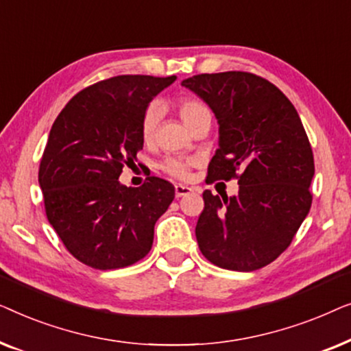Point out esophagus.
<instances>
[{
    "label": "esophagus",
    "instance_id": "34e87169",
    "mask_svg": "<svg viewBox=\"0 0 351 351\" xmlns=\"http://www.w3.org/2000/svg\"><path fill=\"white\" fill-rule=\"evenodd\" d=\"M190 193H193V189H191V186H186L182 184L176 185V198H182V196H186Z\"/></svg>",
    "mask_w": 351,
    "mask_h": 351
}]
</instances>
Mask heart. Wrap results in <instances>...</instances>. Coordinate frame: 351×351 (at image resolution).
I'll return each mask as SVG.
<instances>
[{"mask_svg":"<svg viewBox=\"0 0 351 351\" xmlns=\"http://www.w3.org/2000/svg\"><path fill=\"white\" fill-rule=\"evenodd\" d=\"M160 114H161V108L156 102L150 104L145 110L142 117V124H141V132H142V138L143 141H152V137L155 136L158 121H160ZM179 114L180 118L184 119V123L189 126L190 129L198 124L203 119H210V110L208 108V105L199 102L196 99H182L179 102ZM190 161H182V160H176V158H171L165 162V171L169 172L171 176L179 177V179H186L190 172Z\"/></svg>","mask_w":351,"mask_h":351,"instance_id":"1","label":"heart"}]
</instances>
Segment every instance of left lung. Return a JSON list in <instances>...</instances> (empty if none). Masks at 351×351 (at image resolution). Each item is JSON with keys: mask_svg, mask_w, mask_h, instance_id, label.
<instances>
[{"mask_svg": "<svg viewBox=\"0 0 351 351\" xmlns=\"http://www.w3.org/2000/svg\"><path fill=\"white\" fill-rule=\"evenodd\" d=\"M213 110L219 148L208 179L238 177L237 195L203 193L195 233L214 265L252 271L286 251L308 215L313 153L299 113L270 81L246 71L182 81Z\"/></svg>", "mask_w": 351, "mask_h": 351, "instance_id": "obj_1", "label": "left lung"}]
</instances>
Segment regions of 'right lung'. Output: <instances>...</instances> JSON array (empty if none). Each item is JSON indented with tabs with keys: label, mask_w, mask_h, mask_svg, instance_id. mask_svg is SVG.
<instances>
[{
	"label": "right lung",
	"mask_w": 351,
	"mask_h": 351,
	"mask_svg": "<svg viewBox=\"0 0 351 351\" xmlns=\"http://www.w3.org/2000/svg\"><path fill=\"white\" fill-rule=\"evenodd\" d=\"M176 80L123 75L100 81L76 94L52 124L38 182L47 220L84 265L113 270L150 252L174 185L152 176L141 189H129L119 176L143 148L147 107Z\"/></svg>",
	"instance_id": "1"
}]
</instances>
